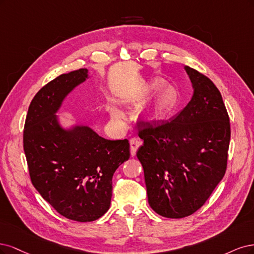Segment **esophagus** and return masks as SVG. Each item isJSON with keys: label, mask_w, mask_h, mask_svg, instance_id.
<instances>
[{"label": "esophagus", "mask_w": 254, "mask_h": 254, "mask_svg": "<svg viewBox=\"0 0 254 254\" xmlns=\"http://www.w3.org/2000/svg\"><path fill=\"white\" fill-rule=\"evenodd\" d=\"M129 145H130V155H132V156H135L138 148L141 145V140L137 137L130 138L129 139Z\"/></svg>", "instance_id": "1"}]
</instances>
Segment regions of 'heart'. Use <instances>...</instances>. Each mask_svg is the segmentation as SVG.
Wrapping results in <instances>:
<instances>
[{
	"label": "heart",
	"instance_id": "heart-1",
	"mask_svg": "<svg viewBox=\"0 0 254 254\" xmlns=\"http://www.w3.org/2000/svg\"><path fill=\"white\" fill-rule=\"evenodd\" d=\"M162 81L159 80L157 84H161ZM178 105V94L173 86H163L158 92L156 98L153 102V112L157 117H165L173 112ZM112 117L122 121L125 119V113L118 106H112L111 109Z\"/></svg>",
	"mask_w": 254,
	"mask_h": 254
}]
</instances>
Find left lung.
Instances as JSON below:
<instances>
[{
	"label": "left lung",
	"instance_id": "obj_1",
	"mask_svg": "<svg viewBox=\"0 0 254 254\" xmlns=\"http://www.w3.org/2000/svg\"><path fill=\"white\" fill-rule=\"evenodd\" d=\"M193 96L170 120L138 127L150 207L168 218L193 214L222 181L227 168L230 122L222 95L199 71L185 66Z\"/></svg>",
	"mask_w": 254,
	"mask_h": 254
}]
</instances>
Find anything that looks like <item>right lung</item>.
Instances as JSON below:
<instances>
[{"label": "right lung", "instance_id": "obj_1", "mask_svg": "<svg viewBox=\"0 0 254 254\" xmlns=\"http://www.w3.org/2000/svg\"><path fill=\"white\" fill-rule=\"evenodd\" d=\"M89 78L88 69L63 73L32 99L24 127V152L31 183L54 209L86 223L109 210L112 178L129 158V143L109 140L88 126L62 125L57 115L66 97Z\"/></svg>", "mask_w": 254, "mask_h": 254}]
</instances>
